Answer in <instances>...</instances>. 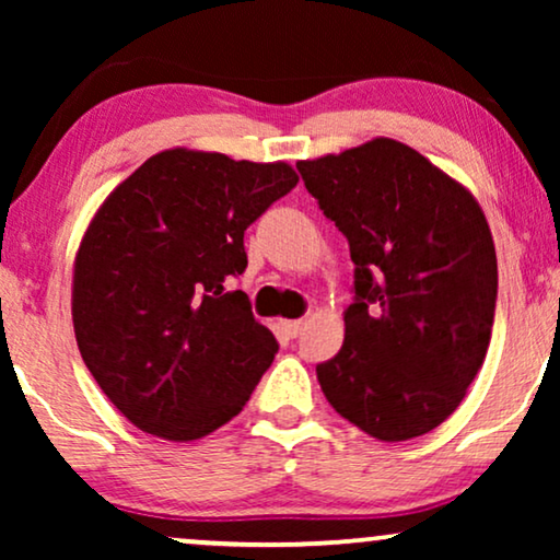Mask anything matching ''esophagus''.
<instances>
[{
    "mask_svg": "<svg viewBox=\"0 0 560 560\" xmlns=\"http://www.w3.org/2000/svg\"><path fill=\"white\" fill-rule=\"evenodd\" d=\"M278 324L282 326V331H285L288 336H298L303 331V320L298 318V320H290V318H280Z\"/></svg>",
    "mask_w": 560,
    "mask_h": 560,
    "instance_id": "34e87169",
    "label": "esophagus"
}]
</instances>
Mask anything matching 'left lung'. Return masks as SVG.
<instances>
[{
	"instance_id": "obj_1",
	"label": "left lung",
	"mask_w": 560,
	"mask_h": 560,
	"mask_svg": "<svg viewBox=\"0 0 560 560\" xmlns=\"http://www.w3.org/2000/svg\"><path fill=\"white\" fill-rule=\"evenodd\" d=\"M298 171L357 265L343 343L316 366L320 389L372 439H418L462 405L492 339L485 211L464 183L389 137L298 160Z\"/></svg>"
}]
</instances>
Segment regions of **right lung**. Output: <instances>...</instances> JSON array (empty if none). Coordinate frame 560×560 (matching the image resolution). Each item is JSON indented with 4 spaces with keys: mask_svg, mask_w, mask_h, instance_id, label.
Masks as SVG:
<instances>
[{
    "mask_svg": "<svg viewBox=\"0 0 560 560\" xmlns=\"http://www.w3.org/2000/svg\"><path fill=\"white\" fill-rule=\"evenodd\" d=\"M293 165L163 150L119 183L81 236L71 313L79 351L129 423L203 439L240 416L278 341L226 278L244 232L295 188Z\"/></svg>",
    "mask_w": 560,
    "mask_h": 560,
    "instance_id": "1",
    "label": "right lung"
}]
</instances>
